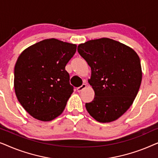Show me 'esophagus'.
Segmentation results:
<instances>
[{
	"instance_id": "obj_1",
	"label": "esophagus",
	"mask_w": 158,
	"mask_h": 158,
	"mask_svg": "<svg viewBox=\"0 0 158 158\" xmlns=\"http://www.w3.org/2000/svg\"><path fill=\"white\" fill-rule=\"evenodd\" d=\"M86 88V84H85V83H83V85H81L80 86V87H78V88H77V92H81V91H82V90H84L85 89V88Z\"/></svg>"
}]
</instances>
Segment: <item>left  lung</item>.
Listing matches in <instances>:
<instances>
[{
	"mask_svg": "<svg viewBox=\"0 0 158 158\" xmlns=\"http://www.w3.org/2000/svg\"><path fill=\"white\" fill-rule=\"evenodd\" d=\"M91 68L88 83L94 99L86 103L90 115L99 122L115 121L132 104L142 82V68L132 49L109 38L88 41L77 47Z\"/></svg>",
	"mask_w": 158,
	"mask_h": 158,
	"instance_id": "1",
	"label": "left lung"
}]
</instances>
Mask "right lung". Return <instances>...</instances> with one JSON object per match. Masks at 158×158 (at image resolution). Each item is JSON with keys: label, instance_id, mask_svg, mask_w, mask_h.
Listing matches in <instances>:
<instances>
[{"label": "right lung", "instance_id": "add662e5", "mask_svg": "<svg viewBox=\"0 0 158 158\" xmlns=\"http://www.w3.org/2000/svg\"><path fill=\"white\" fill-rule=\"evenodd\" d=\"M76 44L48 39L31 45L14 68V89L19 103L36 119L49 122L64 111L73 92L65 66Z\"/></svg>", "mask_w": 158, "mask_h": 158}]
</instances>
